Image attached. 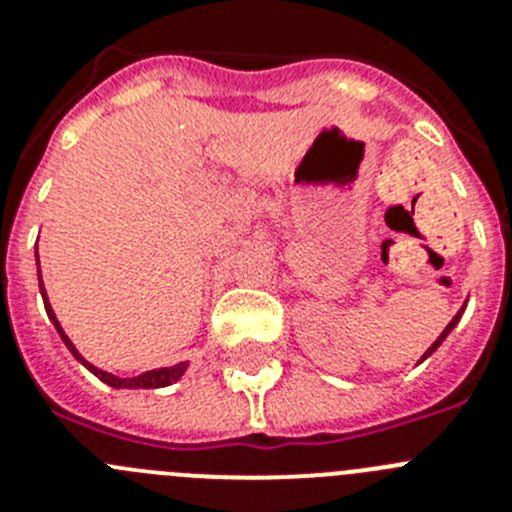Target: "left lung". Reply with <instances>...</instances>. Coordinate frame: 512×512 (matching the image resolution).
I'll return each mask as SVG.
<instances>
[{
  "label": "left lung",
  "mask_w": 512,
  "mask_h": 512,
  "mask_svg": "<svg viewBox=\"0 0 512 512\" xmlns=\"http://www.w3.org/2000/svg\"><path fill=\"white\" fill-rule=\"evenodd\" d=\"M464 310H467V302H464V305H461V310H459V312H456L454 318H451V323H449V325H446V328H443V333H441V336H438V338H436V341H433V346H431V348H428V351H425V354H423V356H420V361H425V359H428V356H431V354H433V351H436V348H438V346H441V343H443V341H446V336H449L451 330H454V328H456V323H459V320H461V315H464ZM420 361H418V364H420Z\"/></svg>",
  "instance_id": "1"
}]
</instances>
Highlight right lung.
Wrapping results in <instances>:
<instances>
[{"mask_svg":"<svg viewBox=\"0 0 512 512\" xmlns=\"http://www.w3.org/2000/svg\"><path fill=\"white\" fill-rule=\"evenodd\" d=\"M35 264L40 266L38 261V246H35ZM38 282H40V295H43V305H45V312H48V318H51V323L56 325L58 336H61V341L66 343V348H69L71 354H74L76 361H81V364L87 366L89 372L94 374L97 379H102L104 384H110V387H115V390H158V387H169V384L179 382V379L184 377V372H187L189 361H182V364H174V366H161V369H151V372H143L138 374V377H117V374H110V372H102V369H97L94 364H89L84 356L76 351V346L71 343V338L63 333L61 323H58L56 312H53L51 302H48V295H45V284L43 279H40V269H38Z\"/></svg>","mask_w":512,"mask_h":512,"instance_id":"obj_1","label":"right lung"}]
</instances>
